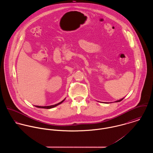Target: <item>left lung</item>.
<instances>
[{
	"label": "left lung",
	"mask_w": 153,
	"mask_h": 153,
	"mask_svg": "<svg viewBox=\"0 0 153 153\" xmlns=\"http://www.w3.org/2000/svg\"><path fill=\"white\" fill-rule=\"evenodd\" d=\"M124 98H123V99H121V100H118V101H115V102H120V101H122L123 100ZM105 103H107V102H105Z\"/></svg>",
	"instance_id": "8db88e82"
}]
</instances>
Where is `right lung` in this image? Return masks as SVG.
<instances>
[{"label":"right lung","instance_id":"add662e5","mask_svg":"<svg viewBox=\"0 0 153 153\" xmlns=\"http://www.w3.org/2000/svg\"><path fill=\"white\" fill-rule=\"evenodd\" d=\"M65 100V98L63 100V101H62L61 102H59V103H58V104H55V105H51V106H44V107H41V106H36V105H35V107H38V108H46V109H50V108H53V107H56L57 105H59V104H61L62 102H64V101Z\"/></svg>","mask_w":153,"mask_h":153}]
</instances>
